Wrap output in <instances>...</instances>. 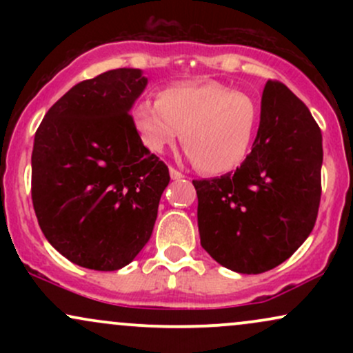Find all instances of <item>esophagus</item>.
Wrapping results in <instances>:
<instances>
[{"mask_svg":"<svg viewBox=\"0 0 353 353\" xmlns=\"http://www.w3.org/2000/svg\"><path fill=\"white\" fill-rule=\"evenodd\" d=\"M169 174H171V179L172 181H181L182 177H184V174L179 172V171H177V169H174V168L169 169Z\"/></svg>","mask_w":353,"mask_h":353,"instance_id":"obj_1","label":"esophagus"}]
</instances>
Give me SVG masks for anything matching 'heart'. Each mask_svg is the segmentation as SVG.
Here are the masks:
<instances>
[{"mask_svg":"<svg viewBox=\"0 0 353 353\" xmlns=\"http://www.w3.org/2000/svg\"><path fill=\"white\" fill-rule=\"evenodd\" d=\"M259 121L252 96L216 81L164 88L157 101L141 99L131 109L132 128L149 152L163 154L182 131V145L204 174H225L244 163Z\"/></svg>","mask_w":353,"mask_h":353,"instance_id":"b5f03b06","label":"heart"}]
</instances>
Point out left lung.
<instances>
[{"instance_id":"8db88e82","label":"left lung","mask_w":353,"mask_h":353,"mask_svg":"<svg viewBox=\"0 0 353 353\" xmlns=\"http://www.w3.org/2000/svg\"><path fill=\"white\" fill-rule=\"evenodd\" d=\"M322 159V132L309 108L267 81L249 157L234 174L192 181L201 245L239 274L282 264L314 229Z\"/></svg>"}]
</instances>
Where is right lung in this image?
I'll use <instances>...</instances> for the list:
<instances>
[{
    "label": "right lung",
    "mask_w": 353,
    "mask_h": 353,
    "mask_svg": "<svg viewBox=\"0 0 353 353\" xmlns=\"http://www.w3.org/2000/svg\"><path fill=\"white\" fill-rule=\"evenodd\" d=\"M148 86L119 68L72 86L34 134L31 197L44 237L72 264L117 270L151 239L169 169L131 123Z\"/></svg>",
    "instance_id": "obj_1"
}]
</instances>
